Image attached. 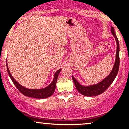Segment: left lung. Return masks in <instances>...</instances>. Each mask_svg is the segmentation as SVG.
I'll list each match as a JSON object with an SVG mask.
<instances>
[{
	"label": "left lung",
	"instance_id": "8db88e82",
	"mask_svg": "<svg viewBox=\"0 0 129 129\" xmlns=\"http://www.w3.org/2000/svg\"><path fill=\"white\" fill-rule=\"evenodd\" d=\"M111 27V29H110L111 33L114 37V38H115L117 44V50L116 54H115V63H114V66H113L112 69L110 74L106 77L104 78L103 80H101V82H99L97 84L90 85H82L74 78V77L72 75V80L74 81V84H75V87H76L77 90L79 91V93H81L82 95L87 96V97H93V96L101 94L107 88H109V87L111 85L112 83L113 82V81H114V79L116 77L117 75L119 69V63H120V59H119V42L116 36V34L114 32V27Z\"/></svg>",
	"mask_w": 129,
	"mask_h": 129
}]
</instances>
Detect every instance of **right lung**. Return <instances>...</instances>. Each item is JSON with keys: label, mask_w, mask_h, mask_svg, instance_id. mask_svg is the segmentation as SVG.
Here are the masks:
<instances>
[{"label": "right lung", "mask_w": 129, "mask_h": 129, "mask_svg": "<svg viewBox=\"0 0 129 129\" xmlns=\"http://www.w3.org/2000/svg\"><path fill=\"white\" fill-rule=\"evenodd\" d=\"M6 63H7V72H8L9 75V77H10V79H11L12 81L13 82V83H14V85H15L17 89L19 90L20 91L22 94H24V95L36 99H45L47 98V97H50V96L54 93V92H55V87H56V83L57 81V78H58V74L60 72L62 69H58V71L55 72L52 82L48 86L45 87L44 88H42V89H31L25 87L20 85V84H19L14 77H13L12 75L10 74L8 66H7V61H6Z\"/></svg>", "instance_id": "add662e5"}]
</instances>
